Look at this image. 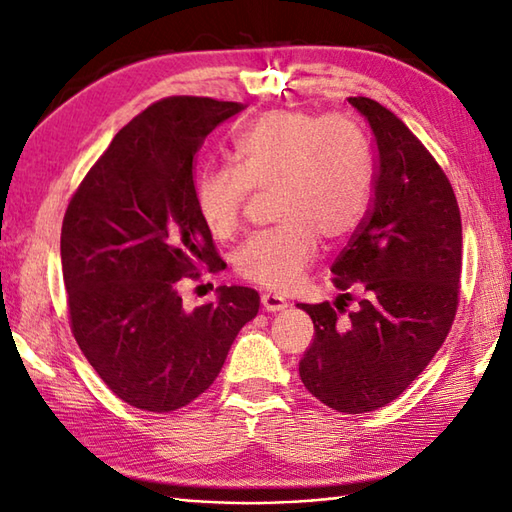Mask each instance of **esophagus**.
Instances as JSON below:
<instances>
[{
  "instance_id": "esophagus-1",
  "label": "esophagus",
  "mask_w": 512,
  "mask_h": 512,
  "mask_svg": "<svg viewBox=\"0 0 512 512\" xmlns=\"http://www.w3.org/2000/svg\"><path fill=\"white\" fill-rule=\"evenodd\" d=\"M260 302H263V309H265V311H269V313L282 311V309H285V306H287V300L282 298V295H278V293H271V291H267V293L260 295Z\"/></svg>"
}]
</instances>
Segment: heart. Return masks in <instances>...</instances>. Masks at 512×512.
Wrapping results in <instances>:
<instances>
[{
	"label": "heart",
	"mask_w": 512,
	"mask_h": 512,
	"mask_svg": "<svg viewBox=\"0 0 512 512\" xmlns=\"http://www.w3.org/2000/svg\"><path fill=\"white\" fill-rule=\"evenodd\" d=\"M236 166H210L197 179V212L217 238L232 236L254 190H274L280 221L236 249L238 276L291 289L320 249L355 232L372 197L368 138L346 113L267 111L234 142Z\"/></svg>",
	"instance_id": "b5f03b06"
}]
</instances>
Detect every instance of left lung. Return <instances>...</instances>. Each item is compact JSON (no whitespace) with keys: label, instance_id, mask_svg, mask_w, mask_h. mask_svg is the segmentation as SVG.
I'll use <instances>...</instances> for the list:
<instances>
[{"label":"left lung","instance_id":"obj_1","mask_svg":"<svg viewBox=\"0 0 512 512\" xmlns=\"http://www.w3.org/2000/svg\"><path fill=\"white\" fill-rule=\"evenodd\" d=\"M377 149L372 206L333 263L335 306L300 304L315 337L300 361L304 388L344 414L385 407L445 342L460 302L462 221L445 170L390 109L348 98ZM360 293L358 309L346 299Z\"/></svg>","mask_w":512,"mask_h":512}]
</instances>
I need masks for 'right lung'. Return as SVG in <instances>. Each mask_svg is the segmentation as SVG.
Instances as JSON below:
<instances>
[{
  "label": "right lung",
  "mask_w": 512,
  "mask_h": 512,
  "mask_svg": "<svg viewBox=\"0 0 512 512\" xmlns=\"http://www.w3.org/2000/svg\"><path fill=\"white\" fill-rule=\"evenodd\" d=\"M245 107L199 96L157 100L111 140L65 210L61 263L78 348L138 410L173 412L206 392L260 295L221 287L184 311L179 282L223 260L195 201V155Z\"/></svg>",
  "instance_id": "1"
}]
</instances>
